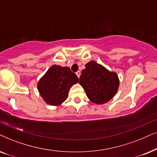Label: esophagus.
Here are the masks:
<instances>
[{
	"mask_svg": "<svg viewBox=\"0 0 157 157\" xmlns=\"http://www.w3.org/2000/svg\"><path fill=\"white\" fill-rule=\"evenodd\" d=\"M76 75H77V77H80V75H81V72H80V71H77V72H76Z\"/></svg>",
	"mask_w": 157,
	"mask_h": 157,
	"instance_id": "1",
	"label": "esophagus"
}]
</instances>
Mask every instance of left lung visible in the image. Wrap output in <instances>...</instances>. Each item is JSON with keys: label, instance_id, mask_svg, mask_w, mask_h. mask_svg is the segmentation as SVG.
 I'll return each instance as SVG.
<instances>
[{"label": "left lung", "instance_id": "obj_1", "mask_svg": "<svg viewBox=\"0 0 157 157\" xmlns=\"http://www.w3.org/2000/svg\"><path fill=\"white\" fill-rule=\"evenodd\" d=\"M80 84L90 100L100 105L107 103L116 95L119 80L116 72H110L97 62L90 61L82 71Z\"/></svg>", "mask_w": 157, "mask_h": 157}]
</instances>
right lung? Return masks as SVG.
Returning a JSON list of instances; mask_svg holds the SVG:
<instances>
[{
	"label": "right lung",
	"mask_w": 157,
	"mask_h": 157,
	"mask_svg": "<svg viewBox=\"0 0 157 157\" xmlns=\"http://www.w3.org/2000/svg\"><path fill=\"white\" fill-rule=\"evenodd\" d=\"M79 79L67 67L53 65L39 81L37 87L46 103L59 105L68 97V93Z\"/></svg>",
	"instance_id": "right-lung-1"
}]
</instances>
